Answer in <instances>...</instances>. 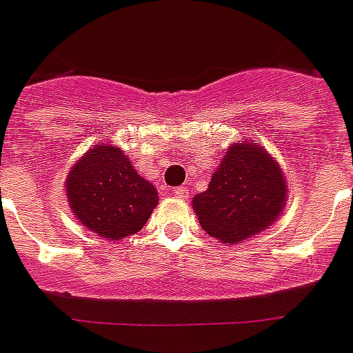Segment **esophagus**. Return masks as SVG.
Segmentation results:
<instances>
[{"label": "esophagus", "instance_id": "obj_1", "mask_svg": "<svg viewBox=\"0 0 353 353\" xmlns=\"http://www.w3.org/2000/svg\"><path fill=\"white\" fill-rule=\"evenodd\" d=\"M172 194L176 197H179V199H186V197H188V188H186V186H176V188L172 190Z\"/></svg>", "mask_w": 353, "mask_h": 353}]
</instances>
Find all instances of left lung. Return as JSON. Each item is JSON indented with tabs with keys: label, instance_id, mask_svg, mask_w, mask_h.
Segmentation results:
<instances>
[{
	"label": "left lung",
	"instance_id": "left-lung-1",
	"mask_svg": "<svg viewBox=\"0 0 353 353\" xmlns=\"http://www.w3.org/2000/svg\"><path fill=\"white\" fill-rule=\"evenodd\" d=\"M286 197L285 177L274 157L259 145H232L208 190L194 197L203 230L237 245L276 221Z\"/></svg>",
	"mask_w": 353,
	"mask_h": 353
}]
</instances>
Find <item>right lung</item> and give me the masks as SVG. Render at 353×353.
Listing matches in <instances>:
<instances>
[{"mask_svg": "<svg viewBox=\"0 0 353 353\" xmlns=\"http://www.w3.org/2000/svg\"><path fill=\"white\" fill-rule=\"evenodd\" d=\"M65 190L79 223L112 241L137 234L157 205L154 185L121 148L108 145H97L74 165Z\"/></svg>", "mask_w": 353, "mask_h": 353, "instance_id": "right-lung-1", "label": "right lung"}]
</instances>
